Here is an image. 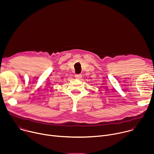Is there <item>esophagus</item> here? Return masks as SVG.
Masks as SVG:
<instances>
[{"label": "esophagus", "instance_id": "1", "mask_svg": "<svg viewBox=\"0 0 154 154\" xmlns=\"http://www.w3.org/2000/svg\"><path fill=\"white\" fill-rule=\"evenodd\" d=\"M82 77V76L81 74H76V75H75V79H77V80H80Z\"/></svg>", "mask_w": 154, "mask_h": 154}]
</instances>
